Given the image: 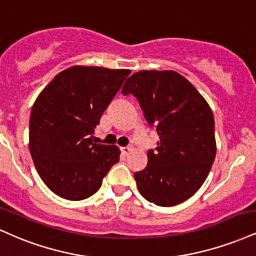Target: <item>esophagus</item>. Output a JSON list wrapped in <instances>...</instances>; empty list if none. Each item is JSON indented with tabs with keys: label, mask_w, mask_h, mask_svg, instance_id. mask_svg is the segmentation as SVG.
<instances>
[{
	"label": "esophagus",
	"mask_w": 256,
	"mask_h": 256,
	"mask_svg": "<svg viewBox=\"0 0 256 256\" xmlns=\"http://www.w3.org/2000/svg\"><path fill=\"white\" fill-rule=\"evenodd\" d=\"M132 152V148L131 146H124L122 148V152L124 154V155H128Z\"/></svg>",
	"instance_id": "1"
}]
</instances>
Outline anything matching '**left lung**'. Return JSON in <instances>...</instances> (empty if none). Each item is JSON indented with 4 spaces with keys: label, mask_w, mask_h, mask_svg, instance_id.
<instances>
[{
    "label": "left lung",
    "mask_w": 256,
    "mask_h": 256,
    "mask_svg": "<svg viewBox=\"0 0 256 256\" xmlns=\"http://www.w3.org/2000/svg\"><path fill=\"white\" fill-rule=\"evenodd\" d=\"M122 95L137 98L160 140L148 152V164L134 173L138 190L148 202L174 206L198 190L216 158L212 110L182 75L173 70H142L128 78Z\"/></svg>",
    "instance_id": "8db88e82"
}]
</instances>
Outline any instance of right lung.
I'll use <instances>...</instances> for the list:
<instances>
[{"label":"right lung","instance_id":"add662e5","mask_svg":"<svg viewBox=\"0 0 256 256\" xmlns=\"http://www.w3.org/2000/svg\"><path fill=\"white\" fill-rule=\"evenodd\" d=\"M130 72L75 66L40 92L30 110L28 146L39 176L54 194L68 200L93 196L119 161V148L94 143L93 134Z\"/></svg>","mask_w":256,"mask_h":256}]
</instances>
